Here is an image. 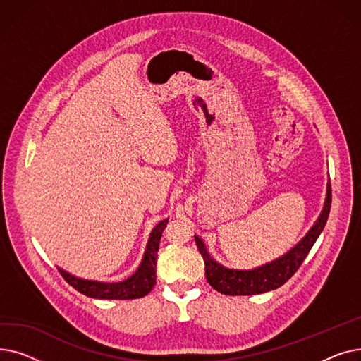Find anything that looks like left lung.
<instances>
[{"instance_id":"8db88e82","label":"left lung","mask_w":361,"mask_h":361,"mask_svg":"<svg viewBox=\"0 0 361 361\" xmlns=\"http://www.w3.org/2000/svg\"><path fill=\"white\" fill-rule=\"evenodd\" d=\"M331 202H332V190H331V181L326 187V199L324 211L320 212V216L310 228V231L305 235L300 243H297L294 247L283 256L264 263L259 268L249 269V271H240V269H230L222 267L215 259L211 257L207 253L204 243L195 235L197 249L204 262V274L207 282L211 287L221 294L225 295H253L272 291L281 286H283L300 268L302 260L306 259L313 244L316 243L320 233L324 231L325 224L329 216L331 211Z\"/></svg>"}]
</instances>
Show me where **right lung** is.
Instances as JSON below:
<instances>
[{"label": "right lung", "mask_w": 361, "mask_h": 361, "mask_svg": "<svg viewBox=\"0 0 361 361\" xmlns=\"http://www.w3.org/2000/svg\"><path fill=\"white\" fill-rule=\"evenodd\" d=\"M166 224H168V219H164L155 226L154 230H152L139 269L130 278L121 282L89 281V279L74 276L61 268H59V271L74 290H78L79 293L92 298L131 300V298L145 297L152 291V288H154L157 283V257H158V249H159L162 231L165 230Z\"/></svg>", "instance_id": "add662e5"}]
</instances>
